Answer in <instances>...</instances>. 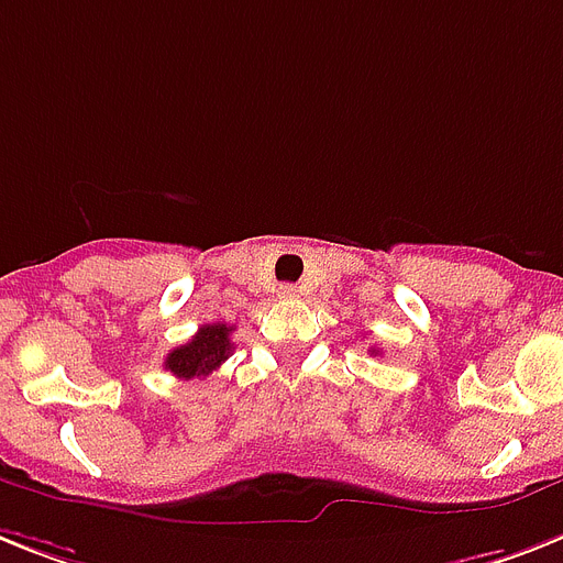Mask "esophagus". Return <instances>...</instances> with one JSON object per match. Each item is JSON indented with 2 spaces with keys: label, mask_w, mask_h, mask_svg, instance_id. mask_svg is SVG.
Masks as SVG:
<instances>
[{
  "label": "esophagus",
  "mask_w": 563,
  "mask_h": 563,
  "mask_svg": "<svg viewBox=\"0 0 563 563\" xmlns=\"http://www.w3.org/2000/svg\"><path fill=\"white\" fill-rule=\"evenodd\" d=\"M278 299H299V287L282 285V287H278Z\"/></svg>",
  "instance_id": "esophagus-1"
}]
</instances>
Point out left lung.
<instances>
[{
	"label": "left lung",
	"instance_id": "1",
	"mask_svg": "<svg viewBox=\"0 0 563 563\" xmlns=\"http://www.w3.org/2000/svg\"><path fill=\"white\" fill-rule=\"evenodd\" d=\"M371 354H374V356H376V354H379V351H376V347H371Z\"/></svg>",
	"mask_w": 563,
	"mask_h": 563
}]
</instances>
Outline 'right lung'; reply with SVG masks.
I'll list each match as a JSON object with an SVG mask.
<instances>
[{"label": "right lung", "mask_w": 563, "mask_h": 563, "mask_svg": "<svg viewBox=\"0 0 563 563\" xmlns=\"http://www.w3.org/2000/svg\"><path fill=\"white\" fill-rule=\"evenodd\" d=\"M232 328L230 324H203L201 331L189 339L187 345L175 347L166 356L164 368L172 371L178 379L207 376L221 368V362L232 354Z\"/></svg>", "instance_id": "right-lung-1"}]
</instances>
